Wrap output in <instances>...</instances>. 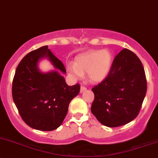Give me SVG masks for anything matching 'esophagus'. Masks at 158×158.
<instances>
[{
  "label": "esophagus",
  "instance_id": "esophagus-1",
  "mask_svg": "<svg viewBox=\"0 0 158 158\" xmlns=\"http://www.w3.org/2000/svg\"><path fill=\"white\" fill-rule=\"evenodd\" d=\"M86 90H87V88H86V87H84V86H81V90H80V92L83 93V92H84V91H85Z\"/></svg>",
  "mask_w": 158,
  "mask_h": 158
}]
</instances>
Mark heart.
Here are the masks:
<instances>
[{
	"instance_id": "b5f03b06",
	"label": "heart",
	"mask_w": 158,
	"mask_h": 158,
	"mask_svg": "<svg viewBox=\"0 0 158 158\" xmlns=\"http://www.w3.org/2000/svg\"><path fill=\"white\" fill-rule=\"evenodd\" d=\"M113 55L108 50H98L87 54L80 55L75 62H69L67 70L74 79H81L84 73L92 83H98L106 78L111 71Z\"/></svg>"
}]
</instances>
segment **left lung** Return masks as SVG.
<instances>
[{"label":"left lung","instance_id":"8db88e82","mask_svg":"<svg viewBox=\"0 0 158 158\" xmlns=\"http://www.w3.org/2000/svg\"><path fill=\"white\" fill-rule=\"evenodd\" d=\"M92 91L91 112L107 127H118L139 115L147 91L144 67L138 56L127 48L115 56L110 74Z\"/></svg>","mask_w":158,"mask_h":158}]
</instances>
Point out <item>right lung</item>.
Segmentation results:
<instances>
[{
  "instance_id": "add662e5",
  "label": "right lung",
  "mask_w": 158,
  "mask_h": 158,
  "mask_svg": "<svg viewBox=\"0 0 158 158\" xmlns=\"http://www.w3.org/2000/svg\"><path fill=\"white\" fill-rule=\"evenodd\" d=\"M43 58H47L56 70L42 73L38 62ZM61 73L65 74V68L48 45L28 53L19 62L13 81V100L30 127L52 131L64 121L70 102L78 95L80 85L68 86Z\"/></svg>"
}]
</instances>
